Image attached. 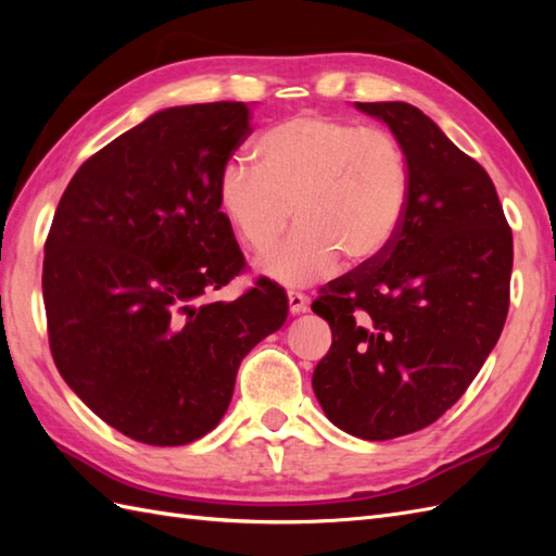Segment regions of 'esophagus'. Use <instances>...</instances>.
<instances>
[{
  "instance_id": "esophagus-1",
  "label": "esophagus",
  "mask_w": 556,
  "mask_h": 556,
  "mask_svg": "<svg viewBox=\"0 0 556 556\" xmlns=\"http://www.w3.org/2000/svg\"><path fill=\"white\" fill-rule=\"evenodd\" d=\"M289 311L293 315L305 313V311H308V299H305L301 291H289Z\"/></svg>"
}]
</instances>
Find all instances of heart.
<instances>
[{
	"label": "heart",
	"mask_w": 556,
	"mask_h": 556,
	"mask_svg": "<svg viewBox=\"0 0 556 556\" xmlns=\"http://www.w3.org/2000/svg\"><path fill=\"white\" fill-rule=\"evenodd\" d=\"M255 167L227 162L217 200L236 239L265 253L260 269L285 287L327 277L344 257L363 267L399 236L410 195L404 148L384 128L305 112L275 124L253 143Z\"/></svg>",
	"instance_id": "obj_1"
}]
</instances>
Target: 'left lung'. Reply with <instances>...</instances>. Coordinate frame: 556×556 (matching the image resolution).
Instances as JSON below:
<instances>
[{
	"mask_svg": "<svg viewBox=\"0 0 556 556\" xmlns=\"http://www.w3.org/2000/svg\"><path fill=\"white\" fill-rule=\"evenodd\" d=\"M404 148V224L375 263L313 301L332 346L313 389L337 428L382 442L428 428L488 361L509 313L511 227L494 184L440 126L406 102H356Z\"/></svg>",
	"mask_w": 556,
	"mask_h": 556,
	"instance_id": "obj_1",
	"label": "left lung"
}]
</instances>
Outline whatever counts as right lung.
<instances>
[{
    "mask_svg": "<svg viewBox=\"0 0 556 556\" xmlns=\"http://www.w3.org/2000/svg\"><path fill=\"white\" fill-rule=\"evenodd\" d=\"M251 108H169L80 164L45 241L42 299L59 375L114 430L181 446L217 428L236 372L287 320L275 281L212 301L245 267L219 172Z\"/></svg>",
    "mask_w": 556,
    "mask_h": 556,
    "instance_id": "right-lung-1",
    "label": "right lung"
}]
</instances>
